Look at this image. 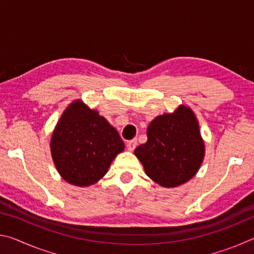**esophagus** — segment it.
<instances>
[{
	"instance_id": "esophagus-1",
	"label": "esophagus",
	"mask_w": 254,
	"mask_h": 254,
	"mask_svg": "<svg viewBox=\"0 0 254 254\" xmlns=\"http://www.w3.org/2000/svg\"><path fill=\"white\" fill-rule=\"evenodd\" d=\"M136 144H137V142H136V139H133V140L127 141V148L128 151H133V150H134V149L136 148Z\"/></svg>"
}]
</instances>
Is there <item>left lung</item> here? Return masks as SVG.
<instances>
[{
  "instance_id": "8db88e82",
  "label": "left lung",
  "mask_w": 254,
  "mask_h": 254,
  "mask_svg": "<svg viewBox=\"0 0 254 254\" xmlns=\"http://www.w3.org/2000/svg\"><path fill=\"white\" fill-rule=\"evenodd\" d=\"M148 141L134 150L150 178L163 187H177L198 171L205 154L198 121L189 107L159 115L149 124Z\"/></svg>"
}]
</instances>
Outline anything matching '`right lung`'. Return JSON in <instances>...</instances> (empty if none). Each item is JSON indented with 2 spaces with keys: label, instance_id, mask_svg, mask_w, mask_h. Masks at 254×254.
I'll return each instance as SVG.
<instances>
[{
  "label": "right lung",
  "instance_id": "add662e5",
  "mask_svg": "<svg viewBox=\"0 0 254 254\" xmlns=\"http://www.w3.org/2000/svg\"><path fill=\"white\" fill-rule=\"evenodd\" d=\"M56 168L67 183L85 187L97 183L124 150L118 131L83 102L64 112L50 141Z\"/></svg>",
  "mask_w": 254,
  "mask_h": 254
}]
</instances>
